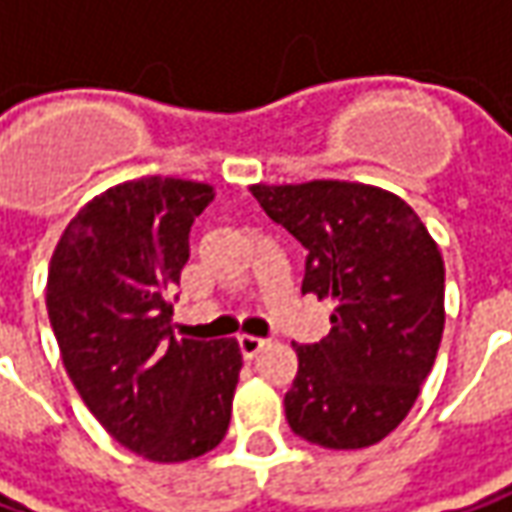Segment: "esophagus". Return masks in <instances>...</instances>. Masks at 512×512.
I'll return each mask as SVG.
<instances>
[{"label": "esophagus", "instance_id": "obj_1", "mask_svg": "<svg viewBox=\"0 0 512 512\" xmlns=\"http://www.w3.org/2000/svg\"><path fill=\"white\" fill-rule=\"evenodd\" d=\"M266 344H269V341H263V338H255V335H240V338H237V346H240L243 358H255L257 352H260V349H263Z\"/></svg>", "mask_w": 512, "mask_h": 512}]
</instances>
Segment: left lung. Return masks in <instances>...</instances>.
<instances>
[{"label": "left lung", "instance_id": "obj_1", "mask_svg": "<svg viewBox=\"0 0 512 512\" xmlns=\"http://www.w3.org/2000/svg\"><path fill=\"white\" fill-rule=\"evenodd\" d=\"M252 194L306 249L300 292L335 306L329 335L295 346L283 398L292 433L329 450L378 444L407 418L441 344L435 240L401 197L364 183H260Z\"/></svg>", "mask_w": 512, "mask_h": 512}]
</instances>
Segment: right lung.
<instances>
[{
    "label": "right lung",
    "instance_id": "1",
    "mask_svg": "<svg viewBox=\"0 0 512 512\" xmlns=\"http://www.w3.org/2000/svg\"><path fill=\"white\" fill-rule=\"evenodd\" d=\"M214 189L143 177L102 191L65 226L48 269V318L85 407L131 453L177 464L229 430L237 341H177L168 292Z\"/></svg>",
    "mask_w": 512,
    "mask_h": 512
}]
</instances>
